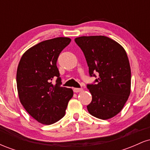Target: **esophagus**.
Returning a JSON list of instances; mask_svg holds the SVG:
<instances>
[{
    "label": "esophagus",
    "mask_w": 150,
    "mask_h": 150,
    "mask_svg": "<svg viewBox=\"0 0 150 150\" xmlns=\"http://www.w3.org/2000/svg\"><path fill=\"white\" fill-rule=\"evenodd\" d=\"M73 91H74V92H76V93L81 92H82V91H83V89H82V88H74Z\"/></svg>",
    "instance_id": "1"
}]
</instances>
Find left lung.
I'll return each instance as SVG.
<instances>
[{
    "label": "left lung",
    "instance_id": "left-lung-1",
    "mask_svg": "<svg viewBox=\"0 0 150 150\" xmlns=\"http://www.w3.org/2000/svg\"><path fill=\"white\" fill-rule=\"evenodd\" d=\"M83 51L90 76L99 74L96 85H87L92 100L87 106L93 116L107 120L121 111L130 94L131 70L125 49L104 36L75 38Z\"/></svg>",
    "mask_w": 150,
    "mask_h": 150
}]
</instances>
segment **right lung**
Instances as JSON below:
<instances>
[{
    "instance_id": "add662e5",
    "label": "right lung",
    "mask_w": 150,
    "mask_h": 150,
    "mask_svg": "<svg viewBox=\"0 0 150 150\" xmlns=\"http://www.w3.org/2000/svg\"><path fill=\"white\" fill-rule=\"evenodd\" d=\"M70 42L68 37L44 41L26 51L19 62V99L27 112L42 124L51 125L61 119L73 96V89L60 86L56 65L59 54ZM56 76L57 83L53 85L52 80Z\"/></svg>"
}]
</instances>
